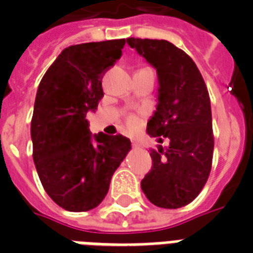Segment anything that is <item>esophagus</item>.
<instances>
[{"mask_svg":"<svg viewBox=\"0 0 253 253\" xmlns=\"http://www.w3.org/2000/svg\"><path fill=\"white\" fill-rule=\"evenodd\" d=\"M132 147L133 148H140L141 145H140V143H139V141H137V140H132Z\"/></svg>","mask_w":253,"mask_h":253,"instance_id":"obj_1","label":"esophagus"}]
</instances>
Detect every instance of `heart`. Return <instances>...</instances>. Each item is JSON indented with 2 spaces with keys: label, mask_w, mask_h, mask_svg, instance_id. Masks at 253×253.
<instances>
[{
  "label": "heart",
  "mask_w": 253,
  "mask_h": 253,
  "mask_svg": "<svg viewBox=\"0 0 253 253\" xmlns=\"http://www.w3.org/2000/svg\"><path fill=\"white\" fill-rule=\"evenodd\" d=\"M139 125V118L136 116H128L127 117V126L130 128H135Z\"/></svg>",
  "instance_id": "heart-1"
}]
</instances>
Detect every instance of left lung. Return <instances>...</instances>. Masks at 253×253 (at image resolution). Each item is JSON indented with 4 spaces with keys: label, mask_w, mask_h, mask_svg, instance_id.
I'll use <instances>...</instances> for the list:
<instances>
[{
    "label": "left lung",
    "mask_w": 253,
    "mask_h": 253,
    "mask_svg": "<svg viewBox=\"0 0 253 253\" xmlns=\"http://www.w3.org/2000/svg\"><path fill=\"white\" fill-rule=\"evenodd\" d=\"M127 44L157 71L159 102L147 132L169 144L151 149L152 169L141 180V190L160 208H182L200 194L212 168L208 89L192 58L169 41L130 38Z\"/></svg>",
    "instance_id": "8db88e82"
}]
</instances>
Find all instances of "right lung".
Returning <instances> with one entry per match:
<instances>
[{"label":"right lung","instance_id":"add662e5","mask_svg":"<svg viewBox=\"0 0 253 253\" xmlns=\"http://www.w3.org/2000/svg\"><path fill=\"white\" fill-rule=\"evenodd\" d=\"M125 44L120 39L71 45L39 84L31 121L34 162L45 192L69 212H87L104 200L131 149L122 135H92L85 118L97 109L102 75Z\"/></svg>","mask_w":253,"mask_h":253}]
</instances>
